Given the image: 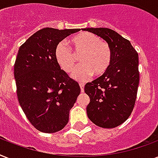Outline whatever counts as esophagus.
Wrapping results in <instances>:
<instances>
[{
    "mask_svg": "<svg viewBox=\"0 0 158 158\" xmlns=\"http://www.w3.org/2000/svg\"><path fill=\"white\" fill-rule=\"evenodd\" d=\"M79 86H80V89H81V92H84V83H79Z\"/></svg>",
    "mask_w": 158,
    "mask_h": 158,
    "instance_id": "1",
    "label": "esophagus"
}]
</instances>
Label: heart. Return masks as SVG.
<instances>
[{"label": "heart", "mask_w": 158, "mask_h": 158, "mask_svg": "<svg viewBox=\"0 0 158 158\" xmlns=\"http://www.w3.org/2000/svg\"><path fill=\"white\" fill-rule=\"evenodd\" d=\"M72 52L64 43H60L55 50V58L64 71L70 73L78 63L79 65L73 74V78L84 81L94 74L99 77L106 74L112 62V49L110 44L102 41L99 36L89 32H82L70 40Z\"/></svg>", "instance_id": "1"}]
</instances>
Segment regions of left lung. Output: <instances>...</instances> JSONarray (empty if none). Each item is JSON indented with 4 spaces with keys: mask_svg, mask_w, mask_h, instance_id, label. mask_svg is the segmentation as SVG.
I'll return each instance as SVG.
<instances>
[{
    "mask_svg": "<svg viewBox=\"0 0 158 158\" xmlns=\"http://www.w3.org/2000/svg\"><path fill=\"white\" fill-rule=\"evenodd\" d=\"M101 37L112 49L107 72L84 87L90 98L87 106L89 120L102 128L117 127L130 117L139 84V55L129 40L107 28H83Z\"/></svg>",
    "mask_w": 158,
    "mask_h": 158,
    "instance_id": "obj_1",
    "label": "left lung"
}]
</instances>
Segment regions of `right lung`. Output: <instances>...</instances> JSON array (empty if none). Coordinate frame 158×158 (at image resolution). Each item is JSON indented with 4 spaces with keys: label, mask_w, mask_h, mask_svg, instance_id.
<instances>
[{
    "label": "right lung",
    "mask_w": 158,
    "mask_h": 158,
    "mask_svg": "<svg viewBox=\"0 0 158 158\" xmlns=\"http://www.w3.org/2000/svg\"><path fill=\"white\" fill-rule=\"evenodd\" d=\"M45 28L26 40L14 65L19 102L29 122L43 133L61 130L80 94L79 84L57 64L56 46L79 31Z\"/></svg>",
    "instance_id": "add662e5"
}]
</instances>
